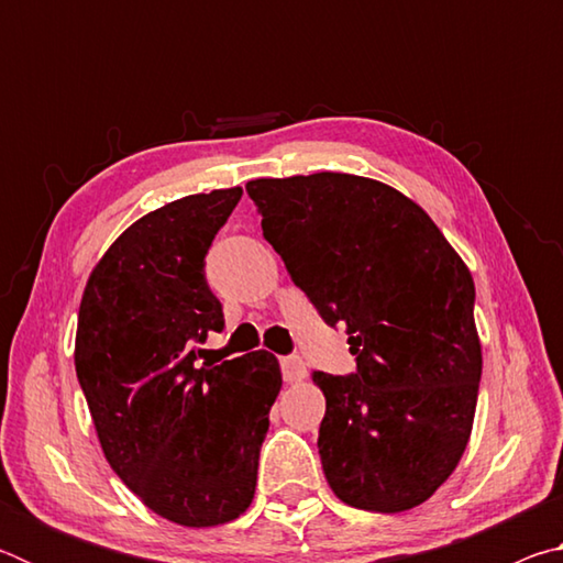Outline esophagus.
Wrapping results in <instances>:
<instances>
[{
    "label": "esophagus",
    "instance_id": "34e87169",
    "mask_svg": "<svg viewBox=\"0 0 563 563\" xmlns=\"http://www.w3.org/2000/svg\"><path fill=\"white\" fill-rule=\"evenodd\" d=\"M280 369L285 383H300V379L308 377V367H305V362L300 357H283Z\"/></svg>",
    "mask_w": 563,
    "mask_h": 563
}]
</instances>
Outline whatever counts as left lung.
Wrapping results in <instances>:
<instances>
[{
  "instance_id": "8db88e82",
  "label": "left lung",
  "mask_w": 563,
  "mask_h": 563,
  "mask_svg": "<svg viewBox=\"0 0 563 563\" xmlns=\"http://www.w3.org/2000/svg\"><path fill=\"white\" fill-rule=\"evenodd\" d=\"M263 235L322 320L345 325L357 373H312L318 450L340 501L397 514L450 479L482 379L474 280L412 198L350 174L255 178Z\"/></svg>"
}]
</instances>
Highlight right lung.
<instances>
[{"label":"right lung","mask_w":563,"mask_h":563,"mask_svg":"<svg viewBox=\"0 0 563 563\" xmlns=\"http://www.w3.org/2000/svg\"><path fill=\"white\" fill-rule=\"evenodd\" d=\"M241 196H184L131 223L93 265L76 325V377L103 456L151 511L190 529L251 507L283 387L268 350L196 365L194 347L223 330L206 253Z\"/></svg>","instance_id":"obj_1"}]
</instances>
